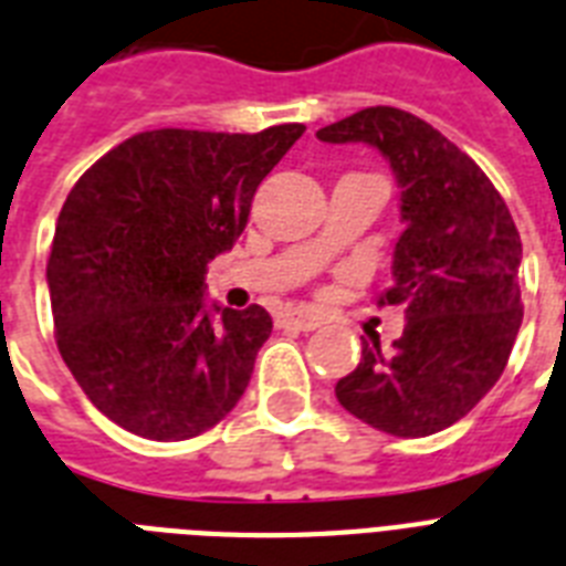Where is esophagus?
<instances>
[{"mask_svg":"<svg viewBox=\"0 0 566 566\" xmlns=\"http://www.w3.org/2000/svg\"><path fill=\"white\" fill-rule=\"evenodd\" d=\"M284 328H296V331H316L323 325L319 316H314L311 311H291V314L282 316Z\"/></svg>","mask_w":566,"mask_h":566,"instance_id":"34e87169","label":"esophagus"}]
</instances>
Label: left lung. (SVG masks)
I'll return each mask as SVG.
<instances>
[{
    "label": "left lung",
    "instance_id": "left-lung-1",
    "mask_svg": "<svg viewBox=\"0 0 566 566\" xmlns=\"http://www.w3.org/2000/svg\"><path fill=\"white\" fill-rule=\"evenodd\" d=\"M328 145L363 142L389 163L407 223L380 305H403L392 348L363 343L337 401L375 430L421 439L474 410L506 369L523 305V247L480 165L412 113L366 107L316 130Z\"/></svg>",
    "mask_w": 566,
    "mask_h": 566
}]
</instances>
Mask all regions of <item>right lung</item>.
Here are the masks:
<instances>
[{
    "mask_svg": "<svg viewBox=\"0 0 566 566\" xmlns=\"http://www.w3.org/2000/svg\"><path fill=\"white\" fill-rule=\"evenodd\" d=\"M302 133H136L69 191L45 268L54 337L109 421L182 442L241 401L273 319L261 305H209L206 268L232 250L255 188Z\"/></svg>",
    "mask_w": 566,
    "mask_h": 566,
    "instance_id": "add662e5",
    "label": "right lung"
}]
</instances>
